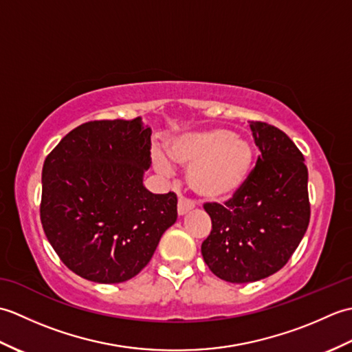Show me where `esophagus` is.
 Returning <instances> with one entry per match:
<instances>
[{
	"mask_svg": "<svg viewBox=\"0 0 352 352\" xmlns=\"http://www.w3.org/2000/svg\"><path fill=\"white\" fill-rule=\"evenodd\" d=\"M192 208H193V206H192L190 203H188V201H186V199H183V198L178 199V207H177L178 216L188 214V213L192 210Z\"/></svg>",
	"mask_w": 352,
	"mask_h": 352,
	"instance_id": "obj_1",
	"label": "esophagus"
}]
</instances>
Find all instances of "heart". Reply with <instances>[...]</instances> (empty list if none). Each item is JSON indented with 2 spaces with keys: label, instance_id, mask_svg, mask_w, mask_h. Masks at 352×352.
I'll return each mask as SVG.
<instances>
[{
  "label": "heart",
  "instance_id": "1",
  "mask_svg": "<svg viewBox=\"0 0 352 352\" xmlns=\"http://www.w3.org/2000/svg\"><path fill=\"white\" fill-rule=\"evenodd\" d=\"M170 160L188 170V184L210 203L227 201L243 188L251 175L256 149L251 142L227 129L184 133L169 144ZM154 168L172 175L174 168L162 151L153 155Z\"/></svg>",
  "mask_w": 352,
  "mask_h": 352
}]
</instances>
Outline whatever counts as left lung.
I'll return each instance as SVG.
<instances>
[{
  "label": "left lung",
  "instance_id": "obj_1",
  "mask_svg": "<svg viewBox=\"0 0 352 352\" xmlns=\"http://www.w3.org/2000/svg\"><path fill=\"white\" fill-rule=\"evenodd\" d=\"M260 155L243 188L226 206L204 204L212 231L201 245L208 269L228 283H252L287 263L307 231L309 172L286 133L250 122Z\"/></svg>",
  "mask_w": 352,
  "mask_h": 352
}]
</instances>
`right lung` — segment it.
I'll return each instance as SVG.
<instances>
[{"instance_id": "right-lung-1", "label": "right lung", "mask_w": 352, "mask_h": 352, "mask_svg": "<svg viewBox=\"0 0 352 352\" xmlns=\"http://www.w3.org/2000/svg\"><path fill=\"white\" fill-rule=\"evenodd\" d=\"M151 129L140 118L69 131L42 169L41 221L63 263L83 278L122 283L144 269L177 221V195L144 186Z\"/></svg>"}]
</instances>
